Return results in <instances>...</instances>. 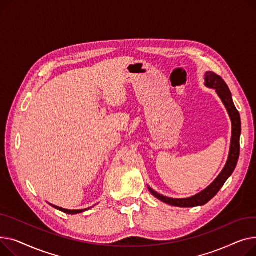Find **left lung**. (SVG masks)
<instances>
[{
    "label": "left lung",
    "instance_id": "obj_1",
    "mask_svg": "<svg viewBox=\"0 0 256 256\" xmlns=\"http://www.w3.org/2000/svg\"><path fill=\"white\" fill-rule=\"evenodd\" d=\"M204 86L210 88H214L219 98L221 99L222 103L224 104L225 108H226L228 116L232 121V140H230V153L226 163H225L223 170L218 174V176L214 180L212 184H210L206 189L200 191V193L193 195L191 198H172L164 196L162 194H159L158 192L154 191L151 187H148L150 192H151L156 198L159 200L174 206H180V208H190V206H204L208 202L211 200L215 195L219 192V190L222 188L224 183L226 182V180L232 176L234 172L236 163L240 156V136H241V118H240V114L236 110L232 93L228 84L219 76V75L215 74L212 71H208L204 74Z\"/></svg>",
    "mask_w": 256,
    "mask_h": 256
}]
</instances>
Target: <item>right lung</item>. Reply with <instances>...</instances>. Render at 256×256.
I'll use <instances>...</instances> for the list:
<instances>
[{
  "instance_id": "add662e5",
  "label": "right lung",
  "mask_w": 256,
  "mask_h": 256,
  "mask_svg": "<svg viewBox=\"0 0 256 256\" xmlns=\"http://www.w3.org/2000/svg\"><path fill=\"white\" fill-rule=\"evenodd\" d=\"M52 206H54V208H56V210H60V211H62V212H64V213H66V214H71V215H74V214H80V213H82V212H86V210H90L91 208H93V206H91V208H82V210H67V208H60V206H54V204H50Z\"/></svg>"
}]
</instances>
